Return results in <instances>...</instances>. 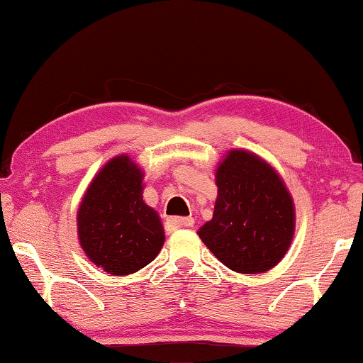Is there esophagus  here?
Segmentation results:
<instances>
[{"label":"esophagus","instance_id":"obj_1","mask_svg":"<svg viewBox=\"0 0 363 363\" xmlns=\"http://www.w3.org/2000/svg\"><path fill=\"white\" fill-rule=\"evenodd\" d=\"M167 223L172 228H189V227H194V218L192 217H187V218H167Z\"/></svg>","mask_w":363,"mask_h":363}]
</instances>
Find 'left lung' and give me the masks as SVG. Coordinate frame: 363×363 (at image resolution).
<instances>
[{
  "label": "left lung",
  "mask_w": 363,
  "mask_h": 363,
  "mask_svg": "<svg viewBox=\"0 0 363 363\" xmlns=\"http://www.w3.org/2000/svg\"><path fill=\"white\" fill-rule=\"evenodd\" d=\"M213 217L199 237L237 273H264L288 252L294 206L281 177L248 151L235 150L217 169Z\"/></svg>",
  "instance_id": "obj_1"
}]
</instances>
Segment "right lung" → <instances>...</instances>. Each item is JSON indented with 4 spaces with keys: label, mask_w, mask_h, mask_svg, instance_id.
<instances>
[{
    "label": "right lung",
    "mask_w": 363,
    "mask_h": 363,
    "mask_svg": "<svg viewBox=\"0 0 363 363\" xmlns=\"http://www.w3.org/2000/svg\"><path fill=\"white\" fill-rule=\"evenodd\" d=\"M141 181L128 156L115 157L91 181L77 213L86 257L115 277L145 268L164 243L160 217L143 201Z\"/></svg>",
    "instance_id": "1"
}]
</instances>
